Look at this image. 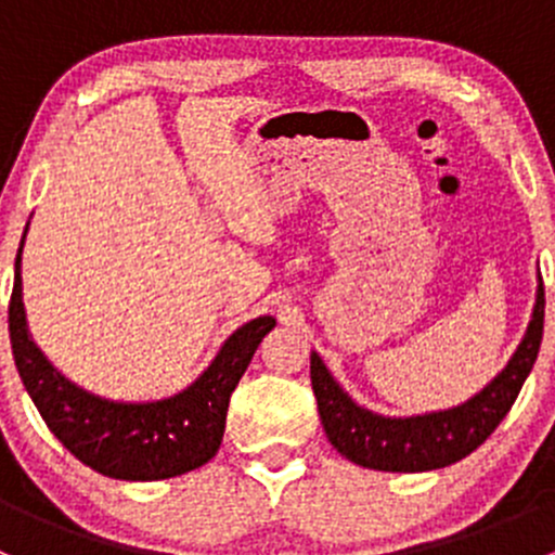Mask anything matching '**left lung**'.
Returning <instances> with one entry per match:
<instances>
[{
  "label": "left lung",
  "instance_id": "8db88e82",
  "mask_svg": "<svg viewBox=\"0 0 555 555\" xmlns=\"http://www.w3.org/2000/svg\"><path fill=\"white\" fill-rule=\"evenodd\" d=\"M542 322H545V289H542V276H537L531 322L502 373H496L494 382L486 384L462 405L422 413V416H382L357 405L344 386L335 382L322 357L311 351V386L324 435L340 456L367 469L427 473V469L449 467L478 449L507 416L520 386L534 367L542 344Z\"/></svg>",
  "mask_w": 555,
  "mask_h": 555
}]
</instances>
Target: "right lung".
Returning a JSON list of instances; mask_svg holds the SVG:
<instances>
[{
    "label": "right lung",
    "mask_w": 555,
    "mask_h": 555,
    "mask_svg": "<svg viewBox=\"0 0 555 555\" xmlns=\"http://www.w3.org/2000/svg\"><path fill=\"white\" fill-rule=\"evenodd\" d=\"M24 238L15 257L10 344L21 382L50 433L82 464L117 480H164L209 462L222 443L233 389L276 319L257 317L242 324L211 365L177 395L150 402L106 400L61 376L31 340L21 282Z\"/></svg>",
    "instance_id": "right-lung-1"
}]
</instances>
